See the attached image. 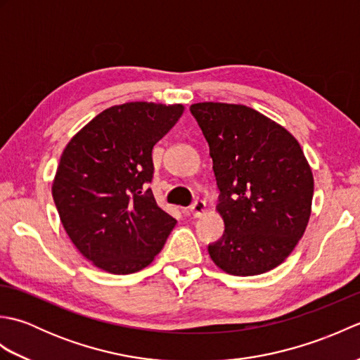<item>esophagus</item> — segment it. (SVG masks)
Listing matches in <instances>:
<instances>
[{"instance_id":"esophagus-1","label":"esophagus","mask_w":360,"mask_h":360,"mask_svg":"<svg viewBox=\"0 0 360 360\" xmlns=\"http://www.w3.org/2000/svg\"><path fill=\"white\" fill-rule=\"evenodd\" d=\"M204 212H205V202L201 200H198L190 205V215L193 218H200Z\"/></svg>"}]
</instances>
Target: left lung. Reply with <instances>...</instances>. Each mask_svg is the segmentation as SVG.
Here are the masks:
<instances>
[{
	"mask_svg": "<svg viewBox=\"0 0 360 360\" xmlns=\"http://www.w3.org/2000/svg\"><path fill=\"white\" fill-rule=\"evenodd\" d=\"M209 143L217 210L224 233L209 255L231 275H258L289 257L311 215L314 178L300 143L288 129L244 105L190 106Z\"/></svg>",
	"mask_w": 360,
	"mask_h": 360,
	"instance_id": "1",
	"label": "left lung"
}]
</instances>
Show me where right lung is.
Masks as SVG:
<instances>
[{
	"label": "right lung",
	"mask_w": 360,
	"mask_h": 360,
	"mask_svg": "<svg viewBox=\"0 0 360 360\" xmlns=\"http://www.w3.org/2000/svg\"><path fill=\"white\" fill-rule=\"evenodd\" d=\"M184 112L182 105L129 102L102 111L66 145L52 196L74 246L101 269L125 275L147 267L176 219L148 184L151 151Z\"/></svg>",
	"instance_id": "add662e5"
}]
</instances>
